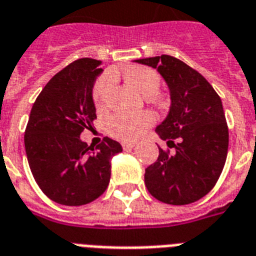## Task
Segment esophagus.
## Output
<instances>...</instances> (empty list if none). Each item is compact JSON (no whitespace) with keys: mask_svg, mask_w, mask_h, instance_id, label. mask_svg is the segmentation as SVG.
<instances>
[{"mask_svg":"<svg viewBox=\"0 0 256 256\" xmlns=\"http://www.w3.org/2000/svg\"><path fill=\"white\" fill-rule=\"evenodd\" d=\"M134 148V142H124L122 144V149L124 150H130V149Z\"/></svg>","mask_w":256,"mask_h":256,"instance_id":"obj_1","label":"esophagus"}]
</instances>
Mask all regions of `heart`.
I'll list each match as a JSON object with an SVG mask.
<instances>
[{
    "mask_svg": "<svg viewBox=\"0 0 256 256\" xmlns=\"http://www.w3.org/2000/svg\"><path fill=\"white\" fill-rule=\"evenodd\" d=\"M126 80L136 87L142 95L154 96L161 88V75L148 67H130L126 71ZM114 84V75L107 72L95 82L92 88V99L96 108L104 107L108 92ZM154 122V116L149 112L140 114H115L106 122L108 134L120 141H134Z\"/></svg>",
    "mask_w": 256,
    "mask_h": 256,
    "instance_id": "heart-1",
    "label": "heart"
}]
</instances>
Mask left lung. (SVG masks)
Segmentation results:
<instances>
[{
    "mask_svg": "<svg viewBox=\"0 0 256 256\" xmlns=\"http://www.w3.org/2000/svg\"><path fill=\"white\" fill-rule=\"evenodd\" d=\"M162 75L170 90L168 118L156 128L169 149L145 169V186L169 205H188L205 197L226 162L228 128L220 95L201 74L182 60L161 55L138 59Z\"/></svg>",
    "mask_w": 256,
    "mask_h": 256,
    "instance_id": "obj_1",
    "label": "left lung"
}]
</instances>
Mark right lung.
I'll use <instances>...</instances> for the list:
<instances>
[{
  "mask_svg": "<svg viewBox=\"0 0 256 256\" xmlns=\"http://www.w3.org/2000/svg\"><path fill=\"white\" fill-rule=\"evenodd\" d=\"M100 60L78 59L51 78L32 104L24 149L36 182L51 201L80 206L95 201L111 178L112 157L122 150L104 138L96 148L80 140L96 118L92 87Z\"/></svg>",
  "mask_w": 256,
  "mask_h": 256,
  "instance_id": "1",
  "label": "right lung"
}]
</instances>
